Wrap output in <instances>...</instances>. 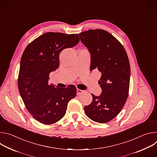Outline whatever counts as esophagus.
I'll use <instances>...</instances> for the list:
<instances>
[{"mask_svg":"<svg viewBox=\"0 0 157 157\" xmlns=\"http://www.w3.org/2000/svg\"><path fill=\"white\" fill-rule=\"evenodd\" d=\"M83 93H84V91L81 90V89L77 88V95H80L81 94H82Z\"/></svg>","mask_w":157,"mask_h":157,"instance_id":"34e87169","label":"esophagus"}]
</instances>
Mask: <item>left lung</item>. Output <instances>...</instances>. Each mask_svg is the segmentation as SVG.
Wrapping results in <instances>:
<instances>
[{
	"instance_id": "left-lung-1",
	"label": "left lung",
	"mask_w": 157,
	"mask_h": 157,
	"mask_svg": "<svg viewBox=\"0 0 157 157\" xmlns=\"http://www.w3.org/2000/svg\"><path fill=\"white\" fill-rule=\"evenodd\" d=\"M81 42L91 53L90 70L101 73L99 96L84 107L86 115L98 123H106L121 111L128 95L130 68L122 44L108 32L89 30L79 33Z\"/></svg>"
}]
</instances>
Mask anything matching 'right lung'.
Listing matches in <instances>:
<instances>
[{
	"label": "right lung",
	"instance_id": "right-lung-1",
	"mask_svg": "<svg viewBox=\"0 0 157 157\" xmlns=\"http://www.w3.org/2000/svg\"><path fill=\"white\" fill-rule=\"evenodd\" d=\"M79 41L78 34L47 32L29 43L21 56L18 90L28 111L42 124L61 119L68 102L76 95L74 85L55 87L48 84V79L50 73L59 68V53Z\"/></svg>",
	"mask_w": 157,
	"mask_h": 157
}]
</instances>
